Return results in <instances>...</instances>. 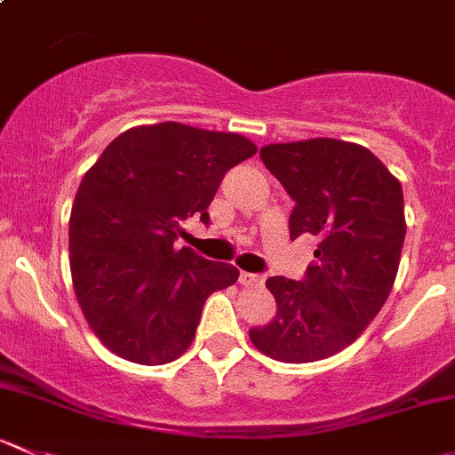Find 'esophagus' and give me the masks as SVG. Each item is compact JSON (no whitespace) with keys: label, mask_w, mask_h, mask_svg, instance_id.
I'll return each mask as SVG.
<instances>
[{"label":"esophagus","mask_w":455,"mask_h":455,"mask_svg":"<svg viewBox=\"0 0 455 455\" xmlns=\"http://www.w3.org/2000/svg\"><path fill=\"white\" fill-rule=\"evenodd\" d=\"M240 284L244 286H262L264 284V277L258 275V273H240Z\"/></svg>","instance_id":"34e87169"}]
</instances>
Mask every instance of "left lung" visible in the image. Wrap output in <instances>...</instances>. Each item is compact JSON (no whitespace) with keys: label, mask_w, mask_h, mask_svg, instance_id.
Masks as SVG:
<instances>
[{"label":"left lung","mask_w":455,"mask_h":455,"mask_svg":"<svg viewBox=\"0 0 455 455\" xmlns=\"http://www.w3.org/2000/svg\"><path fill=\"white\" fill-rule=\"evenodd\" d=\"M259 157L295 202L291 240L315 235L317 249L302 282L268 277L277 313L249 338L280 363H315L360 338L389 298L407 233L403 187L369 148L342 140L268 144Z\"/></svg>","instance_id":"left-lung-1"}]
</instances>
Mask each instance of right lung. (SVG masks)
<instances>
[{
	"instance_id": "right-lung-1",
	"label": "right lung",
	"mask_w": 455,
	"mask_h": 455,
	"mask_svg": "<svg viewBox=\"0 0 455 455\" xmlns=\"http://www.w3.org/2000/svg\"><path fill=\"white\" fill-rule=\"evenodd\" d=\"M255 153L237 133L162 122L117 135L86 171L70 211V273L106 349L151 367L191 347L206 298L240 271L173 242L187 218L209 224L224 173Z\"/></svg>"
}]
</instances>
